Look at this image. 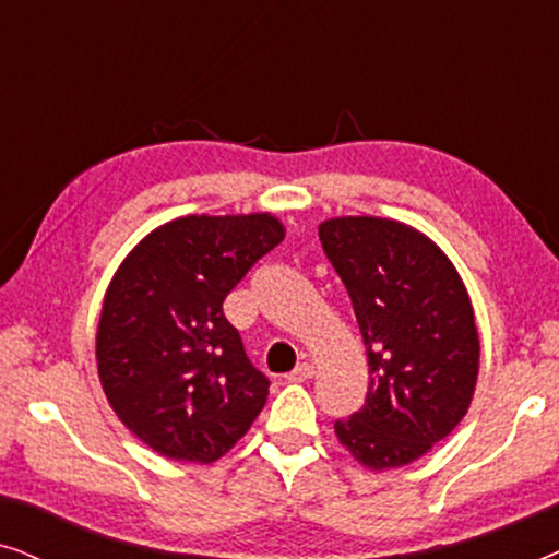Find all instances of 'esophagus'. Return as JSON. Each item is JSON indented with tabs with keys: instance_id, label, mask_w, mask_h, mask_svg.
Listing matches in <instances>:
<instances>
[{
	"instance_id": "esophagus-1",
	"label": "esophagus",
	"mask_w": 559,
	"mask_h": 559,
	"mask_svg": "<svg viewBox=\"0 0 559 559\" xmlns=\"http://www.w3.org/2000/svg\"><path fill=\"white\" fill-rule=\"evenodd\" d=\"M312 373H316V369H312L310 364H300L293 373H287V381H293V384H300V381L312 379Z\"/></svg>"
}]
</instances>
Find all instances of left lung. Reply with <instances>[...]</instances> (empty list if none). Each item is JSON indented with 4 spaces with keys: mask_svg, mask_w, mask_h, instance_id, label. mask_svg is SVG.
<instances>
[{
    "mask_svg": "<svg viewBox=\"0 0 559 559\" xmlns=\"http://www.w3.org/2000/svg\"><path fill=\"white\" fill-rule=\"evenodd\" d=\"M369 356L364 407L335 435L366 468H400L448 438L478 379L476 318L450 259L425 234L373 216L318 228Z\"/></svg>",
    "mask_w": 559,
    "mask_h": 559,
    "instance_id": "1",
    "label": "left lung"
}]
</instances>
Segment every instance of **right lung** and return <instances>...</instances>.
Listing matches in <instances>:
<instances>
[{
    "label": "right lung",
    "mask_w": 559,
    "mask_h": 559,
    "mask_svg": "<svg viewBox=\"0 0 559 559\" xmlns=\"http://www.w3.org/2000/svg\"><path fill=\"white\" fill-rule=\"evenodd\" d=\"M282 239L270 213L175 218L114 274L96 333L98 379L155 453L213 463L262 412L270 379L249 361L224 300Z\"/></svg>",
    "instance_id": "add662e5"
}]
</instances>
